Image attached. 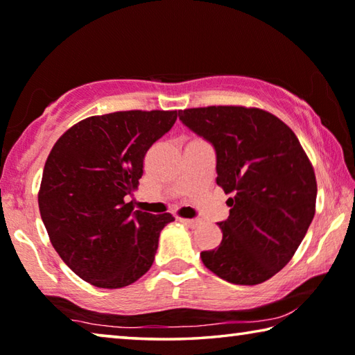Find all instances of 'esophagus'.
Segmentation results:
<instances>
[{"label":"esophagus","mask_w":355,"mask_h":355,"mask_svg":"<svg viewBox=\"0 0 355 355\" xmlns=\"http://www.w3.org/2000/svg\"><path fill=\"white\" fill-rule=\"evenodd\" d=\"M181 222L184 225H187L189 228H198V225L201 223L200 220H196V218H181Z\"/></svg>","instance_id":"1"}]
</instances>
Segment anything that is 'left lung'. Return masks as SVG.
I'll return each instance as SVG.
<instances>
[{"mask_svg": "<svg viewBox=\"0 0 355 355\" xmlns=\"http://www.w3.org/2000/svg\"><path fill=\"white\" fill-rule=\"evenodd\" d=\"M217 155V184L231 193L220 245L201 252L217 277L259 284L299 248L316 209V176L295 133L269 112L218 105L179 112Z\"/></svg>", "mask_w": 355, "mask_h": 355, "instance_id": "obj_1", "label": "left lung"}]
</instances>
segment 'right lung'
Returning a JSON list of instances; mask_svg holds the SVG:
<instances>
[{
	"label": "right lung",
	"instance_id": "obj_1",
	"mask_svg": "<svg viewBox=\"0 0 355 355\" xmlns=\"http://www.w3.org/2000/svg\"><path fill=\"white\" fill-rule=\"evenodd\" d=\"M178 112L91 116L64 132L45 162L39 211L51 245L81 280L129 286L154 263L171 214L133 211L148 149L171 129Z\"/></svg>",
	"mask_w": 355,
	"mask_h": 355
}]
</instances>
